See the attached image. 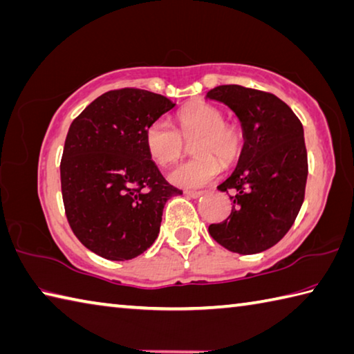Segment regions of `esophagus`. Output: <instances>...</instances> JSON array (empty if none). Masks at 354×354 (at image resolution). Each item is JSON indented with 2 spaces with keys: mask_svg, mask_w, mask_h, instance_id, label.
<instances>
[{
  "mask_svg": "<svg viewBox=\"0 0 354 354\" xmlns=\"http://www.w3.org/2000/svg\"><path fill=\"white\" fill-rule=\"evenodd\" d=\"M204 194L201 190H185V195L190 196V198H199Z\"/></svg>",
  "mask_w": 354,
  "mask_h": 354,
  "instance_id": "1",
  "label": "esophagus"
}]
</instances>
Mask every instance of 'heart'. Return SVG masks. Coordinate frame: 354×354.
Here are the masks:
<instances>
[{
	"label": "heart",
	"mask_w": 354,
	"mask_h": 354,
	"mask_svg": "<svg viewBox=\"0 0 354 354\" xmlns=\"http://www.w3.org/2000/svg\"><path fill=\"white\" fill-rule=\"evenodd\" d=\"M178 130L164 119L155 120L145 131V147L159 165L176 162L184 150V140H193L196 158L176 165L169 173V181L183 189H198L209 184L239 159L244 136L239 125L224 122V113L205 102L183 108L176 115Z\"/></svg>",
	"instance_id": "obj_1"
}]
</instances>
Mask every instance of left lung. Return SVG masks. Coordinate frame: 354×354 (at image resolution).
Wrapping results in <instances>:
<instances>
[{"mask_svg":"<svg viewBox=\"0 0 354 354\" xmlns=\"http://www.w3.org/2000/svg\"><path fill=\"white\" fill-rule=\"evenodd\" d=\"M207 99L223 102L241 122L244 145L235 170L218 190L232 192V212L209 234L236 254L272 248L291 229L305 198L308 158L304 127L271 93L221 85Z\"/></svg>","mask_w":354,"mask_h":354,"instance_id":"left-lung-1","label":"left lung"}]
</instances>
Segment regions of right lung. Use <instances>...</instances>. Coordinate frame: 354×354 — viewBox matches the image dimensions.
Segmentation results:
<instances>
[{"instance_id":"1","label":"right lung","mask_w":354,"mask_h":354,"mask_svg":"<svg viewBox=\"0 0 354 354\" xmlns=\"http://www.w3.org/2000/svg\"><path fill=\"white\" fill-rule=\"evenodd\" d=\"M173 106L145 89H114L69 127L60 162L66 218L83 246L106 260H131L149 249L167 199L183 194L145 147L147 128Z\"/></svg>"}]
</instances>
